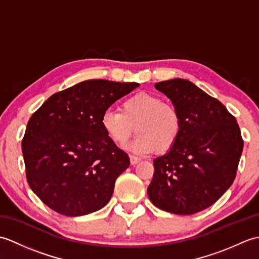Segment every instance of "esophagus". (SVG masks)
I'll return each instance as SVG.
<instances>
[{
  "mask_svg": "<svg viewBox=\"0 0 259 259\" xmlns=\"http://www.w3.org/2000/svg\"><path fill=\"white\" fill-rule=\"evenodd\" d=\"M129 158H130V162H131V164H133V166H135V164H137V163L140 161V158L136 157V156H133V155H130Z\"/></svg>",
  "mask_w": 259,
  "mask_h": 259,
  "instance_id": "1",
  "label": "esophagus"
}]
</instances>
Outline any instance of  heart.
Returning a JSON list of instances; mask_svg holds the SVG:
<instances>
[{"label":"heart","mask_w":259,"mask_h":259,"mask_svg":"<svg viewBox=\"0 0 259 259\" xmlns=\"http://www.w3.org/2000/svg\"><path fill=\"white\" fill-rule=\"evenodd\" d=\"M100 123L108 138L119 146L124 145L136 130L138 136L129 148L139 153L171 149L183 126L177 108L147 92L126 98L120 104V112L104 111Z\"/></svg>","instance_id":"heart-1"}]
</instances>
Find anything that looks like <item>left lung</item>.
Returning <instances> with one entry per match:
<instances>
[{"mask_svg": "<svg viewBox=\"0 0 259 259\" xmlns=\"http://www.w3.org/2000/svg\"><path fill=\"white\" fill-rule=\"evenodd\" d=\"M180 113L181 134L175 146L153 160L148 196L156 207L192 214L211 206L234 183L244 141L234 115L192 82H158Z\"/></svg>", "mask_w": 259, "mask_h": 259, "instance_id": "8db88e82", "label": "left lung"}]
</instances>
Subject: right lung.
<instances>
[{
	"label": "right lung",
	"instance_id": "add662e5",
	"mask_svg": "<svg viewBox=\"0 0 259 259\" xmlns=\"http://www.w3.org/2000/svg\"><path fill=\"white\" fill-rule=\"evenodd\" d=\"M137 82L87 80L54 93L32 114L22 140L26 179L52 210L76 217L109 202L126 153L101 126L104 111Z\"/></svg>",
	"mask_w": 259,
	"mask_h": 259
}]
</instances>
